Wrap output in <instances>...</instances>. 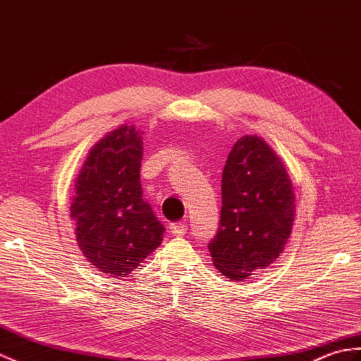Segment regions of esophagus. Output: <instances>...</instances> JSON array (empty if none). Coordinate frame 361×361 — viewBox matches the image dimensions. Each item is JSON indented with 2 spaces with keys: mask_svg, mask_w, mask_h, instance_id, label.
Instances as JSON below:
<instances>
[{
  "mask_svg": "<svg viewBox=\"0 0 361 361\" xmlns=\"http://www.w3.org/2000/svg\"><path fill=\"white\" fill-rule=\"evenodd\" d=\"M171 232L173 235H184L188 232V226L183 221H175L171 224Z\"/></svg>",
  "mask_w": 361,
  "mask_h": 361,
  "instance_id": "obj_1",
  "label": "esophagus"
}]
</instances>
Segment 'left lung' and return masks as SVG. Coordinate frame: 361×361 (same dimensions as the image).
Segmentation results:
<instances>
[{"instance_id":"left-lung-1","label":"left lung","mask_w":361,"mask_h":361,"mask_svg":"<svg viewBox=\"0 0 361 361\" xmlns=\"http://www.w3.org/2000/svg\"><path fill=\"white\" fill-rule=\"evenodd\" d=\"M221 204L209 252L223 275L245 281L280 257L295 216L289 175L263 138L245 135L233 145L223 169Z\"/></svg>"}]
</instances>
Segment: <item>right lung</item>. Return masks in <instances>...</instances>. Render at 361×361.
<instances>
[{"instance_id": "1", "label": "right lung", "mask_w": 361, "mask_h": 361, "mask_svg": "<svg viewBox=\"0 0 361 361\" xmlns=\"http://www.w3.org/2000/svg\"><path fill=\"white\" fill-rule=\"evenodd\" d=\"M141 160V132L123 124L90 149L75 180V235L103 274L129 275L163 241V224L142 198Z\"/></svg>"}]
</instances>
